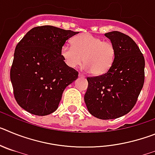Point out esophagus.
Instances as JSON below:
<instances>
[{
    "label": "esophagus",
    "instance_id": "34e87169",
    "mask_svg": "<svg viewBox=\"0 0 155 155\" xmlns=\"http://www.w3.org/2000/svg\"><path fill=\"white\" fill-rule=\"evenodd\" d=\"M78 76L81 77V78H84V77H85L84 74H81V73H79Z\"/></svg>",
    "mask_w": 155,
    "mask_h": 155
}]
</instances>
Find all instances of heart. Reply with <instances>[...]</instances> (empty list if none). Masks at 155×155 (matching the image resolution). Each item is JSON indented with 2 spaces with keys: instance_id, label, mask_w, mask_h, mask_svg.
<instances>
[{
  "instance_id": "1",
  "label": "heart",
  "mask_w": 155,
  "mask_h": 155,
  "mask_svg": "<svg viewBox=\"0 0 155 155\" xmlns=\"http://www.w3.org/2000/svg\"><path fill=\"white\" fill-rule=\"evenodd\" d=\"M61 56L66 65L75 68L81 64L82 69L91 71L94 75L106 73L113 65L116 57V47L113 42L89 33L77 35L72 39V46L63 45Z\"/></svg>"
}]
</instances>
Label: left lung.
<instances>
[{"mask_svg":"<svg viewBox=\"0 0 155 155\" xmlns=\"http://www.w3.org/2000/svg\"><path fill=\"white\" fill-rule=\"evenodd\" d=\"M116 47L110 69L99 76L87 77L84 102L87 110L101 120L119 118L136 104L144 82V57L129 35L118 31L105 33Z\"/></svg>","mask_w":155,"mask_h":155,"instance_id":"obj_1","label":"left lung"}]
</instances>
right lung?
Instances as JSON below:
<instances>
[{
  "mask_svg": "<svg viewBox=\"0 0 155 155\" xmlns=\"http://www.w3.org/2000/svg\"><path fill=\"white\" fill-rule=\"evenodd\" d=\"M78 32L52 25L35 27L16 46L10 78L16 102L36 116L57 110L67 86L78 72L66 65L61 49Z\"/></svg>",
  "mask_w": 155,
  "mask_h": 155,
  "instance_id": "add662e5",
  "label": "right lung"
}]
</instances>
